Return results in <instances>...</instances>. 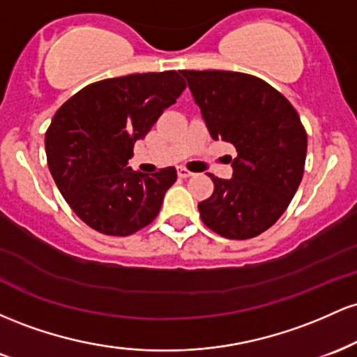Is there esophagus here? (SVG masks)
Here are the masks:
<instances>
[{"mask_svg":"<svg viewBox=\"0 0 357 357\" xmlns=\"http://www.w3.org/2000/svg\"><path fill=\"white\" fill-rule=\"evenodd\" d=\"M178 174H179V178H190V176H192L191 171H188L186 167H179Z\"/></svg>","mask_w":357,"mask_h":357,"instance_id":"34e87169","label":"esophagus"}]
</instances>
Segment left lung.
Instances as JSON below:
<instances>
[{
  "instance_id": "1",
  "label": "left lung",
  "mask_w": 357,
  "mask_h": 357,
  "mask_svg": "<svg viewBox=\"0 0 357 357\" xmlns=\"http://www.w3.org/2000/svg\"><path fill=\"white\" fill-rule=\"evenodd\" d=\"M210 136L231 142L233 176L210 174L215 190L198 204L203 223L230 240L268 230L302 181L307 134L297 110L267 82L227 70H181Z\"/></svg>"
}]
</instances>
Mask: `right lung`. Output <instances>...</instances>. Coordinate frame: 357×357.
Returning <instances> with one entry per match:
<instances>
[{"mask_svg": "<svg viewBox=\"0 0 357 357\" xmlns=\"http://www.w3.org/2000/svg\"><path fill=\"white\" fill-rule=\"evenodd\" d=\"M186 87L178 72L132 73L90 84L56 110L45 151L56 186L79 218L112 236L132 235L158 216L178 173L129 167L136 141Z\"/></svg>", "mask_w": 357, "mask_h": 357, "instance_id": "right-lung-1", "label": "right lung"}]
</instances>
